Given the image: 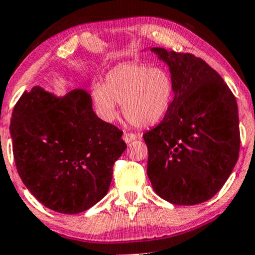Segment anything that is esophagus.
Here are the masks:
<instances>
[{
	"label": "esophagus",
	"mask_w": 255,
	"mask_h": 255,
	"mask_svg": "<svg viewBox=\"0 0 255 255\" xmlns=\"http://www.w3.org/2000/svg\"><path fill=\"white\" fill-rule=\"evenodd\" d=\"M136 139V134L131 133V131H125L124 134V140L127 144H129V142L133 141V140Z\"/></svg>",
	"instance_id": "esophagus-1"
}]
</instances>
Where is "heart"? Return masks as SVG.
<instances>
[{
	"label": "heart",
	"mask_w": 255,
	"mask_h": 255,
	"mask_svg": "<svg viewBox=\"0 0 255 255\" xmlns=\"http://www.w3.org/2000/svg\"><path fill=\"white\" fill-rule=\"evenodd\" d=\"M174 97L168 72L139 63H122L108 73L105 85L93 89V101L101 115L111 121L122 104L126 119L137 127L157 124L165 116Z\"/></svg>",
	"instance_id": "b5f03b06"
}]
</instances>
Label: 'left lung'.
<instances>
[{"mask_svg":"<svg viewBox=\"0 0 255 255\" xmlns=\"http://www.w3.org/2000/svg\"><path fill=\"white\" fill-rule=\"evenodd\" d=\"M170 67L174 99L142 137L154 192L174 205H195L223 187L239 158L235 96L221 75L192 54L152 48Z\"/></svg>","mask_w":255,"mask_h":255,"instance_id":"1","label":"left lung"}]
</instances>
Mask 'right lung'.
<instances>
[{
	"label": "right lung",
	"mask_w": 255,
	"mask_h": 255,
	"mask_svg": "<svg viewBox=\"0 0 255 255\" xmlns=\"http://www.w3.org/2000/svg\"><path fill=\"white\" fill-rule=\"evenodd\" d=\"M122 131L93 113L84 90L62 98L25 91L11 114L13 154L22 182L48 209L74 215L104 197L127 147Z\"/></svg>",
	"instance_id": "1"
}]
</instances>
